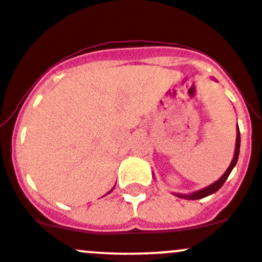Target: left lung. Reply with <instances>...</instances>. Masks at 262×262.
<instances>
[{
	"instance_id": "left-lung-1",
	"label": "left lung",
	"mask_w": 262,
	"mask_h": 262,
	"mask_svg": "<svg viewBox=\"0 0 262 262\" xmlns=\"http://www.w3.org/2000/svg\"><path fill=\"white\" fill-rule=\"evenodd\" d=\"M240 144H241L240 129H238V125H237V138H236L235 154H233V158H232V161H231V164L228 166L227 169H226V172L224 173V174H222L221 177L219 178V181L213 182V183L210 184V186L205 187V188L200 189V191L192 192V193H174V196L183 198V200H201V198H205V197L210 196V194H212V193H214V192L219 191V189L221 188L222 186H224V183L226 182V180L228 178L230 173L232 172L233 167H235L236 163H237L238 154H240Z\"/></svg>"
}]
</instances>
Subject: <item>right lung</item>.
I'll list each match as a JSON object with an SVG mask.
<instances>
[{"instance_id":"obj_1","label":"right lung","mask_w":262,"mask_h":262,"mask_svg":"<svg viewBox=\"0 0 262 262\" xmlns=\"http://www.w3.org/2000/svg\"><path fill=\"white\" fill-rule=\"evenodd\" d=\"M112 191H113V189H110V191L108 192V194H109V193H110V192H112Z\"/></svg>"}]
</instances>
